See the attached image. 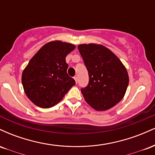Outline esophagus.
<instances>
[{
	"instance_id": "obj_1",
	"label": "esophagus",
	"mask_w": 155,
	"mask_h": 155,
	"mask_svg": "<svg viewBox=\"0 0 155 155\" xmlns=\"http://www.w3.org/2000/svg\"><path fill=\"white\" fill-rule=\"evenodd\" d=\"M74 80H75L76 83H77V81H78V78H77V76H74Z\"/></svg>"
}]
</instances>
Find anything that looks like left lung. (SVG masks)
<instances>
[{
    "label": "left lung",
    "mask_w": 155,
    "mask_h": 155,
    "mask_svg": "<svg viewBox=\"0 0 155 155\" xmlns=\"http://www.w3.org/2000/svg\"><path fill=\"white\" fill-rule=\"evenodd\" d=\"M89 74V84L81 90L84 100L96 111H106L125 95L129 83L127 69L107 47L97 44L78 46Z\"/></svg>",
    "instance_id": "left-lung-1"
}]
</instances>
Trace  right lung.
<instances>
[{"label": "right lung", "instance_id": "right-lung-1", "mask_svg": "<svg viewBox=\"0 0 155 155\" xmlns=\"http://www.w3.org/2000/svg\"><path fill=\"white\" fill-rule=\"evenodd\" d=\"M76 47L61 41L48 42L29 61L22 74V84L27 97L40 108L58 104L75 81L67 74L65 57Z\"/></svg>", "mask_w": 155, "mask_h": 155}]
</instances>
